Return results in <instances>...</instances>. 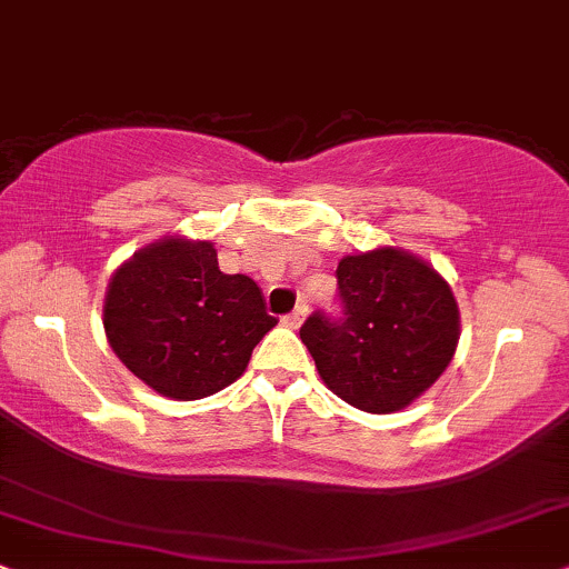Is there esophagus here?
I'll list each match as a JSON object with an SVG mask.
<instances>
[{"label": "esophagus", "mask_w": 569, "mask_h": 569, "mask_svg": "<svg viewBox=\"0 0 569 569\" xmlns=\"http://www.w3.org/2000/svg\"><path fill=\"white\" fill-rule=\"evenodd\" d=\"M306 313H308V306H306V303H300V306L296 308V311L287 313V317L282 319V325H284V327H290V329H298L300 325H303Z\"/></svg>", "instance_id": "obj_1"}]
</instances>
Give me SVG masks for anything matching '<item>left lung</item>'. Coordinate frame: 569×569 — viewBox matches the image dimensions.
<instances>
[{
    "label": "left lung",
    "mask_w": 569,
    "mask_h": 569,
    "mask_svg": "<svg viewBox=\"0 0 569 569\" xmlns=\"http://www.w3.org/2000/svg\"><path fill=\"white\" fill-rule=\"evenodd\" d=\"M342 317L317 311L300 340L335 396L369 413L401 411L443 375L459 342V306L430 263L398 248L338 263Z\"/></svg>",
    "instance_id": "1"
}]
</instances>
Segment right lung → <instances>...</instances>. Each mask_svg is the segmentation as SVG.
<instances>
[{
	"instance_id": "obj_1",
	"label": "right lung",
	"mask_w": 569,
	"mask_h": 569,
	"mask_svg": "<svg viewBox=\"0 0 569 569\" xmlns=\"http://www.w3.org/2000/svg\"><path fill=\"white\" fill-rule=\"evenodd\" d=\"M102 325L131 375L173 401H198L242 377L277 319L250 277L219 269L213 242L163 237L110 277Z\"/></svg>"
}]
</instances>
